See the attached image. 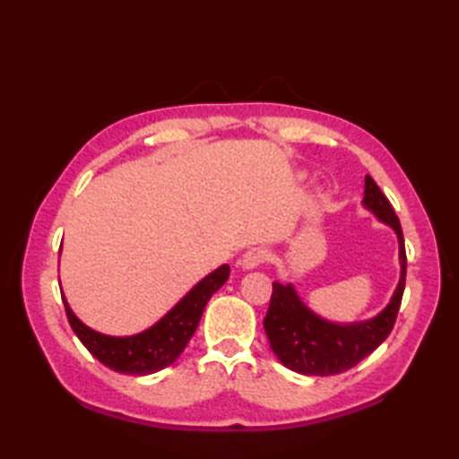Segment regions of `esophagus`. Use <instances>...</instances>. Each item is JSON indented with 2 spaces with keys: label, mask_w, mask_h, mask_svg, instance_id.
Wrapping results in <instances>:
<instances>
[{
  "label": "esophagus",
  "mask_w": 459,
  "mask_h": 459,
  "mask_svg": "<svg viewBox=\"0 0 459 459\" xmlns=\"http://www.w3.org/2000/svg\"><path fill=\"white\" fill-rule=\"evenodd\" d=\"M266 256H268V255H266L264 248H260V247L250 248V250L245 252V255H242L240 266L245 268V270H255V268H258L260 264H264Z\"/></svg>",
  "instance_id": "1"
}]
</instances>
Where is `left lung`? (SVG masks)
Listing matches in <instances>:
<instances>
[{
  "label": "left lung",
  "instance_id": "left-lung-1",
  "mask_svg": "<svg viewBox=\"0 0 459 459\" xmlns=\"http://www.w3.org/2000/svg\"><path fill=\"white\" fill-rule=\"evenodd\" d=\"M360 204L396 235L401 278L388 304L377 316L347 321V324L319 316L301 299L291 281L288 284L274 281L264 317V331L270 349L274 351L280 363L294 373L314 377L343 373L373 353L394 327L406 281V250L401 221L370 175H365V193Z\"/></svg>",
  "mask_w": 459,
  "mask_h": 459
}]
</instances>
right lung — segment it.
Masks as SVG:
<instances>
[{"label": "right lung", "instance_id": "1", "mask_svg": "<svg viewBox=\"0 0 459 459\" xmlns=\"http://www.w3.org/2000/svg\"><path fill=\"white\" fill-rule=\"evenodd\" d=\"M230 266L222 264L211 274L199 280L168 314H163L153 325L134 335H106L89 327L76 317L68 306L65 291H61L71 324L81 343L100 360L102 365L124 375H152L169 367L179 359L189 339L197 329L204 306L211 296L229 280Z\"/></svg>", "mask_w": 459, "mask_h": 459}]
</instances>
